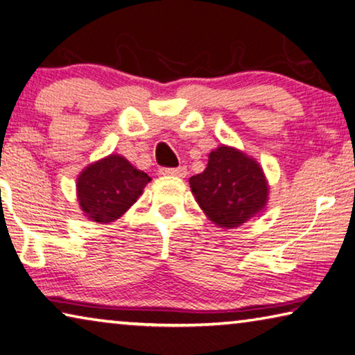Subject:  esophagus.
I'll return each mask as SVG.
<instances>
[{
    "mask_svg": "<svg viewBox=\"0 0 355 355\" xmlns=\"http://www.w3.org/2000/svg\"><path fill=\"white\" fill-rule=\"evenodd\" d=\"M160 174H164V176L185 178V176H187V168H185V166H179V168H160Z\"/></svg>",
    "mask_w": 355,
    "mask_h": 355,
    "instance_id": "obj_1",
    "label": "esophagus"
}]
</instances>
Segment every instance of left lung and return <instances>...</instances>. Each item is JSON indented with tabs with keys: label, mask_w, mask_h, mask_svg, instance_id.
Here are the masks:
<instances>
[{
	"label": "left lung",
	"mask_w": 355,
	"mask_h": 355,
	"mask_svg": "<svg viewBox=\"0 0 355 355\" xmlns=\"http://www.w3.org/2000/svg\"><path fill=\"white\" fill-rule=\"evenodd\" d=\"M189 184L207 218L225 230L259 216L269 200V182L257 159L226 144L211 150L206 170Z\"/></svg>",
	"instance_id": "1"
}]
</instances>
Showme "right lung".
<instances>
[{
  "label": "right lung",
  "mask_w": 355,
  "mask_h": 355,
  "mask_svg": "<svg viewBox=\"0 0 355 355\" xmlns=\"http://www.w3.org/2000/svg\"><path fill=\"white\" fill-rule=\"evenodd\" d=\"M150 182L125 157L110 154L85 168L77 178V200L88 220L112 223L129 211Z\"/></svg>",
  "instance_id": "add662e5"
}]
</instances>
